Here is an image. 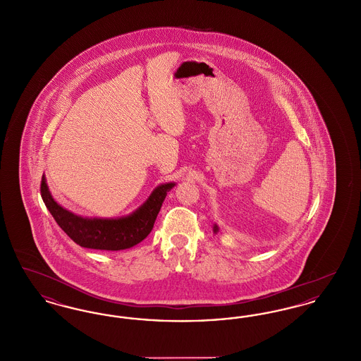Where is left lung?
Returning <instances> with one entry per match:
<instances>
[{
  "label": "left lung",
  "mask_w": 361,
  "mask_h": 361,
  "mask_svg": "<svg viewBox=\"0 0 361 361\" xmlns=\"http://www.w3.org/2000/svg\"><path fill=\"white\" fill-rule=\"evenodd\" d=\"M218 231H219V227H218V226H216V224H214V233H215V234H216V233H218Z\"/></svg>",
  "instance_id": "1"
}]
</instances>
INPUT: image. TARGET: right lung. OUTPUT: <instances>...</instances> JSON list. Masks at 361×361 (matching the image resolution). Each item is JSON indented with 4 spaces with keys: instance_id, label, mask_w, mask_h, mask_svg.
<instances>
[{
    "instance_id": "1",
    "label": "right lung",
    "mask_w": 361,
    "mask_h": 361,
    "mask_svg": "<svg viewBox=\"0 0 361 361\" xmlns=\"http://www.w3.org/2000/svg\"><path fill=\"white\" fill-rule=\"evenodd\" d=\"M174 185L176 183L158 185L142 206L121 218H86L73 214L55 202L44 174L40 193L55 222L77 245L96 250H124L150 234L161 206Z\"/></svg>"
}]
</instances>
